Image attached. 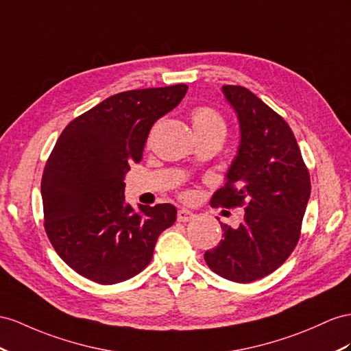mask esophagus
I'll return each mask as SVG.
<instances>
[{
  "label": "esophagus",
  "instance_id": "obj_1",
  "mask_svg": "<svg viewBox=\"0 0 351 351\" xmlns=\"http://www.w3.org/2000/svg\"><path fill=\"white\" fill-rule=\"evenodd\" d=\"M194 218V213L188 209H179L178 210V221L179 222H188Z\"/></svg>",
  "mask_w": 351,
  "mask_h": 351
}]
</instances>
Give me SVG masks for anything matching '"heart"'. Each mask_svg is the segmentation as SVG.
<instances>
[{
	"label": "heart",
	"mask_w": 351,
	"mask_h": 351,
	"mask_svg": "<svg viewBox=\"0 0 351 351\" xmlns=\"http://www.w3.org/2000/svg\"><path fill=\"white\" fill-rule=\"evenodd\" d=\"M193 128L197 136H219L226 138L227 123L223 117L210 106H197L191 112Z\"/></svg>",
	"instance_id": "b5f03b06"
}]
</instances>
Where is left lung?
Here are the masks:
<instances>
[{
	"mask_svg": "<svg viewBox=\"0 0 351 351\" xmlns=\"http://www.w3.org/2000/svg\"><path fill=\"white\" fill-rule=\"evenodd\" d=\"M234 110L240 142L227 170L226 186L212 203L246 206L245 219L232 228L221 223L223 239L206 250L212 271L249 283L280 267L300 240L311 184L298 143L287 123L250 90L222 86Z\"/></svg>",
	"mask_w": 351,
	"mask_h": 351,
	"instance_id": "obj_1",
	"label": "left lung"
}]
</instances>
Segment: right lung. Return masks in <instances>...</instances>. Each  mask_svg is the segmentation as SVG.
<instances>
[{
  "label": "right lung",
  "mask_w": 351,
  "mask_h": 351,
  "mask_svg": "<svg viewBox=\"0 0 351 351\" xmlns=\"http://www.w3.org/2000/svg\"><path fill=\"white\" fill-rule=\"evenodd\" d=\"M186 84L129 90L105 99L62 132L41 179L44 227L58 255L88 280L114 285L145 268L176 219L170 203L124 199V178L149 130L182 101Z\"/></svg>",
  "instance_id": "add662e5"
}]
</instances>
